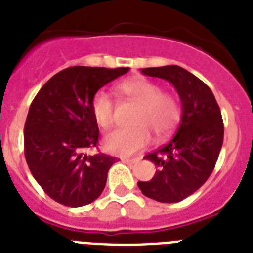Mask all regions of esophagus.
<instances>
[{
    "instance_id": "obj_1",
    "label": "esophagus",
    "mask_w": 253,
    "mask_h": 253,
    "mask_svg": "<svg viewBox=\"0 0 253 253\" xmlns=\"http://www.w3.org/2000/svg\"><path fill=\"white\" fill-rule=\"evenodd\" d=\"M123 162H126V164H133V162L139 161V159H130V157H122Z\"/></svg>"
}]
</instances>
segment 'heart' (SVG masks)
Returning a JSON list of instances; mask_svg holds the SVG:
<instances>
[{
    "label": "heart",
    "instance_id": "obj_1",
    "mask_svg": "<svg viewBox=\"0 0 253 253\" xmlns=\"http://www.w3.org/2000/svg\"><path fill=\"white\" fill-rule=\"evenodd\" d=\"M118 96L136 104L131 128H117L106 133L104 148L113 155L128 156L148 145L155 133L164 140L175 130L182 117V106L176 96L161 92V87L145 78L125 80L116 87ZM92 114L100 127L114 122V104L105 92H98L91 102Z\"/></svg>",
    "mask_w": 253,
    "mask_h": 253
}]
</instances>
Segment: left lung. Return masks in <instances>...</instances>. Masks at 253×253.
<instances>
[{
    "label": "left lung",
    "mask_w": 253,
    "mask_h": 253,
    "mask_svg": "<svg viewBox=\"0 0 253 253\" xmlns=\"http://www.w3.org/2000/svg\"><path fill=\"white\" fill-rule=\"evenodd\" d=\"M141 73L173 84L182 117L173 139L144 157L157 170L151 180L137 186L147 198L178 203L198 191L214 169L223 143L221 110L211 88L183 67H148Z\"/></svg>",
    "instance_id": "left-lung-1"
}]
</instances>
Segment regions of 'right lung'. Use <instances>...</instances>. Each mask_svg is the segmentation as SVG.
<instances>
[{"instance_id":"1","label":"right lung","mask_w":253,"mask_h":253,"mask_svg":"<svg viewBox=\"0 0 253 253\" xmlns=\"http://www.w3.org/2000/svg\"><path fill=\"white\" fill-rule=\"evenodd\" d=\"M128 70L69 67L50 78L31 104L24 156L36 182L59 204L87 205L105 188L116 157L87 155L98 140L91 102L100 88Z\"/></svg>"}]
</instances>
